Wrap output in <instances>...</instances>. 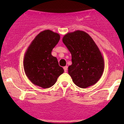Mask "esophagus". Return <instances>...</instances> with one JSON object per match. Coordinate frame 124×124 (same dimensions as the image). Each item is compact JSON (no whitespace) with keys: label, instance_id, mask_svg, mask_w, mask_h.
I'll return each instance as SVG.
<instances>
[{"label":"esophagus","instance_id":"1","mask_svg":"<svg viewBox=\"0 0 124 124\" xmlns=\"http://www.w3.org/2000/svg\"><path fill=\"white\" fill-rule=\"evenodd\" d=\"M63 68H64V72H67V70H68V66H64V67Z\"/></svg>","mask_w":124,"mask_h":124}]
</instances>
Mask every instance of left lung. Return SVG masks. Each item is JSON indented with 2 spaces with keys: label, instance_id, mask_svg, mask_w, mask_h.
Masks as SVG:
<instances>
[{
  "label": "left lung",
  "instance_id": "obj_1",
  "mask_svg": "<svg viewBox=\"0 0 124 124\" xmlns=\"http://www.w3.org/2000/svg\"><path fill=\"white\" fill-rule=\"evenodd\" d=\"M63 42L71 54L68 74L73 83L81 88L96 84L104 72V60L93 38L85 31L76 30L66 34Z\"/></svg>",
  "mask_w": 124,
  "mask_h": 124
}]
</instances>
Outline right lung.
<instances>
[{
    "label": "right lung",
    "instance_id": "right-lung-1",
    "mask_svg": "<svg viewBox=\"0 0 124 124\" xmlns=\"http://www.w3.org/2000/svg\"><path fill=\"white\" fill-rule=\"evenodd\" d=\"M60 36L50 30L38 34L31 41L23 58V68L28 79L36 86L48 88L64 73L51 51L58 43Z\"/></svg>",
    "mask_w": 124,
    "mask_h": 124
}]
</instances>
